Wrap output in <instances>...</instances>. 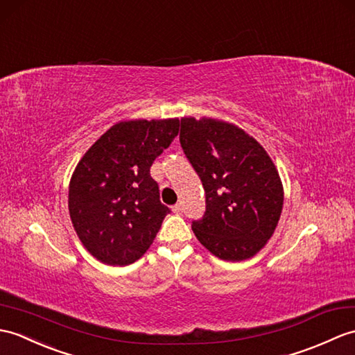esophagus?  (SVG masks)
I'll use <instances>...</instances> for the list:
<instances>
[{"label": "esophagus", "mask_w": 355, "mask_h": 355, "mask_svg": "<svg viewBox=\"0 0 355 355\" xmlns=\"http://www.w3.org/2000/svg\"><path fill=\"white\" fill-rule=\"evenodd\" d=\"M172 211L177 213V215H181V213H183V205H181L180 202H178V204H175L174 207H172Z\"/></svg>", "instance_id": "obj_1"}]
</instances>
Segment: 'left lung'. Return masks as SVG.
<instances>
[{
    "instance_id": "8db88e82",
    "label": "left lung",
    "mask_w": 355,
    "mask_h": 355,
    "mask_svg": "<svg viewBox=\"0 0 355 355\" xmlns=\"http://www.w3.org/2000/svg\"><path fill=\"white\" fill-rule=\"evenodd\" d=\"M180 144L205 192V215L192 222L196 239L220 260L254 257L274 234L284 201L269 154L242 128L213 118H181Z\"/></svg>"
}]
</instances>
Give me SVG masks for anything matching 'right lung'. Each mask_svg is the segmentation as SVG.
Here are the masks:
<instances>
[{"instance_id": "add662e5", "label": "right lung", "mask_w": 355, "mask_h": 355, "mask_svg": "<svg viewBox=\"0 0 355 355\" xmlns=\"http://www.w3.org/2000/svg\"><path fill=\"white\" fill-rule=\"evenodd\" d=\"M178 130V118L121 121L78 162L69 181V216L96 260L127 266L154 242L169 209L150 168Z\"/></svg>"}]
</instances>
